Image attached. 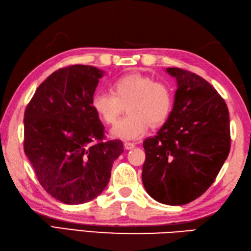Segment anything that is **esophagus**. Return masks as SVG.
I'll return each instance as SVG.
<instances>
[{
	"label": "esophagus",
	"mask_w": 251,
	"mask_h": 251,
	"mask_svg": "<svg viewBox=\"0 0 251 251\" xmlns=\"http://www.w3.org/2000/svg\"><path fill=\"white\" fill-rule=\"evenodd\" d=\"M136 144H134V142H130V141H125L124 142V147L127 149V150H130L132 148H135Z\"/></svg>",
	"instance_id": "esophagus-1"
}]
</instances>
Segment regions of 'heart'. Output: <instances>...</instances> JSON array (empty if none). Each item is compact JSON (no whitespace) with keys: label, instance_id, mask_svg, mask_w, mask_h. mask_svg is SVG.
I'll list each match as a JSON object with an SVG mask.
<instances>
[{"label":"heart","instance_id":"heart-1","mask_svg":"<svg viewBox=\"0 0 251 251\" xmlns=\"http://www.w3.org/2000/svg\"><path fill=\"white\" fill-rule=\"evenodd\" d=\"M174 103V90L168 82L136 73L119 77L112 82L111 92H97L91 101L92 109L107 125L115 124L127 107L128 115L112 129V135L121 139H136L145 134L149 124H164Z\"/></svg>","mask_w":251,"mask_h":251}]
</instances>
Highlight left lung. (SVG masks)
<instances>
[{"mask_svg":"<svg viewBox=\"0 0 251 251\" xmlns=\"http://www.w3.org/2000/svg\"><path fill=\"white\" fill-rule=\"evenodd\" d=\"M174 109L154 137L144 141L142 183L161 203L181 205L213 184L230 150L226 103L207 80L177 67Z\"/></svg>","mask_w":251,"mask_h":251,"instance_id":"1","label":"left lung"}]
</instances>
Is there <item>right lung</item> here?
<instances>
[{
    "label": "right lung",
    "mask_w": 251,
    "mask_h": 251,
    "mask_svg": "<svg viewBox=\"0 0 251 251\" xmlns=\"http://www.w3.org/2000/svg\"><path fill=\"white\" fill-rule=\"evenodd\" d=\"M102 72L70 65L51 74L25 110L24 151L42 188L63 203L80 204L106 187L124 149L107 139L92 109Z\"/></svg>",
    "instance_id": "obj_1"
}]
</instances>
